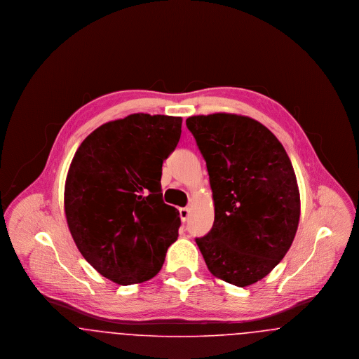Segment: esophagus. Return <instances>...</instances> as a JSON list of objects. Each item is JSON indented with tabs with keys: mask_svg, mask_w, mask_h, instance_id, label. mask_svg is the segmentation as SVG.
<instances>
[{
	"mask_svg": "<svg viewBox=\"0 0 359 359\" xmlns=\"http://www.w3.org/2000/svg\"><path fill=\"white\" fill-rule=\"evenodd\" d=\"M188 217H189V208L188 207L180 208V219H182V222H187Z\"/></svg>",
	"mask_w": 359,
	"mask_h": 359,
	"instance_id": "esophagus-1",
	"label": "esophagus"
}]
</instances>
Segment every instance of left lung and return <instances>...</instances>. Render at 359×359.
<instances>
[{"instance_id":"1","label":"left lung","mask_w":359,"mask_h":359,"mask_svg":"<svg viewBox=\"0 0 359 359\" xmlns=\"http://www.w3.org/2000/svg\"><path fill=\"white\" fill-rule=\"evenodd\" d=\"M186 123L215 208L212 229L195 241L215 277L252 285L284 258L297 231L300 194L290 157L268 128L245 116H192Z\"/></svg>"}]
</instances>
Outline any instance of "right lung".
<instances>
[{"label":"right lung","mask_w":359,"mask_h":359,"mask_svg":"<svg viewBox=\"0 0 359 359\" xmlns=\"http://www.w3.org/2000/svg\"><path fill=\"white\" fill-rule=\"evenodd\" d=\"M182 135V117L130 114L86 137L69 165L65 211L86 261L120 285L151 280L180 227L163 202V161Z\"/></svg>","instance_id":"right-lung-1"}]
</instances>
